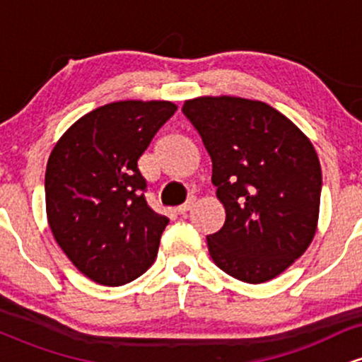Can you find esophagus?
<instances>
[{
    "instance_id": "esophagus-1",
    "label": "esophagus",
    "mask_w": 362,
    "mask_h": 362,
    "mask_svg": "<svg viewBox=\"0 0 362 362\" xmlns=\"http://www.w3.org/2000/svg\"><path fill=\"white\" fill-rule=\"evenodd\" d=\"M192 206H194V199H190V201H187L185 204H182V206L177 207V209H175L177 214H182V216L187 214L190 209H192Z\"/></svg>"
}]
</instances>
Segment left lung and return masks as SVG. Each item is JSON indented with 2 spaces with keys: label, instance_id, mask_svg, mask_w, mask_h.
Instances as JSON below:
<instances>
[{
  "label": "left lung",
  "instance_id": "1",
  "mask_svg": "<svg viewBox=\"0 0 362 362\" xmlns=\"http://www.w3.org/2000/svg\"><path fill=\"white\" fill-rule=\"evenodd\" d=\"M182 112L213 160L226 219L207 236L211 259L260 284L300 259L317 233L322 168L311 141L279 110L240 97H197Z\"/></svg>",
  "mask_w": 362,
  "mask_h": 362
}]
</instances>
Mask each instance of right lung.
Listing matches in <instances>:
<instances>
[{"label":"right lung","instance_id":"add662e5","mask_svg":"<svg viewBox=\"0 0 362 362\" xmlns=\"http://www.w3.org/2000/svg\"><path fill=\"white\" fill-rule=\"evenodd\" d=\"M175 110L167 100L107 103L78 119L51 151L49 228L74 267L97 284H127L156 259L168 218L146 204L138 160Z\"/></svg>","mask_w":362,"mask_h":362}]
</instances>
